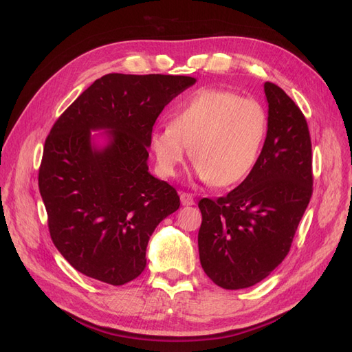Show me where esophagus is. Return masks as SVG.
I'll return each mask as SVG.
<instances>
[{
	"label": "esophagus",
	"instance_id": "1",
	"mask_svg": "<svg viewBox=\"0 0 352 352\" xmlns=\"http://www.w3.org/2000/svg\"><path fill=\"white\" fill-rule=\"evenodd\" d=\"M179 199H182V205H184V206L195 205V199L190 193H182L179 195Z\"/></svg>",
	"mask_w": 352,
	"mask_h": 352
}]
</instances>
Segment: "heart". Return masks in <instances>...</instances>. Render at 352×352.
I'll return each mask as SVG.
<instances>
[{
	"mask_svg": "<svg viewBox=\"0 0 352 352\" xmlns=\"http://www.w3.org/2000/svg\"><path fill=\"white\" fill-rule=\"evenodd\" d=\"M266 132L267 114L257 99L202 89L179 104L170 123L151 132L150 146L162 175H175L190 147L197 178L226 187L253 170Z\"/></svg>",
	"mask_w": 352,
	"mask_h": 352,
	"instance_id": "heart-1",
	"label": "heart"
}]
</instances>
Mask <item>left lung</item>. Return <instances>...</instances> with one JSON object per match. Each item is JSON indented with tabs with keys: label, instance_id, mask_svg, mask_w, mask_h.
Instances as JSON below:
<instances>
[{
	"label": "left lung",
	"instance_id": "1",
	"mask_svg": "<svg viewBox=\"0 0 352 352\" xmlns=\"http://www.w3.org/2000/svg\"><path fill=\"white\" fill-rule=\"evenodd\" d=\"M263 87L267 132L256 166L226 196L199 201L201 265L226 290L254 285L283 262L312 195L305 116L281 87Z\"/></svg>",
	"mask_w": 352,
	"mask_h": 352
}]
</instances>
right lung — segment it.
I'll list each match as a JSON object with an SVG mask.
<instances>
[{"instance_id": "right-lung-1", "label": "right lung", "mask_w": 352, "mask_h": 352, "mask_svg": "<svg viewBox=\"0 0 352 352\" xmlns=\"http://www.w3.org/2000/svg\"><path fill=\"white\" fill-rule=\"evenodd\" d=\"M195 83L187 76L107 74L53 124L38 187L53 244L78 272L123 285L146 269L151 233L179 206L175 188L148 170L153 124Z\"/></svg>"}]
</instances>
